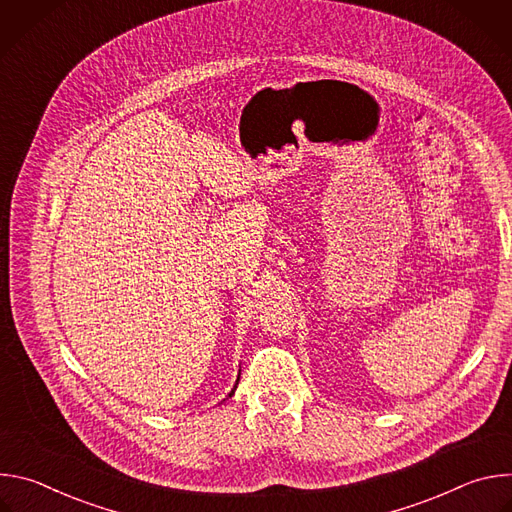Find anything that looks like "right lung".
I'll return each instance as SVG.
<instances>
[{
	"instance_id": "obj_1",
	"label": "right lung",
	"mask_w": 512,
	"mask_h": 512,
	"mask_svg": "<svg viewBox=\"0 0 512 512\" xmlns=\"http://www.w3.org/2000/svg\"><path fill=\"white\" fill-rule=\"evenodd\" d=\"M239 377H241V373H239ZM239 377H237V383H235V387H233V389H231V393H229V397H233V395H235V391H237V385H239ZM229 397H227V399H229Z\"/></svg>"
}]
</instances>
